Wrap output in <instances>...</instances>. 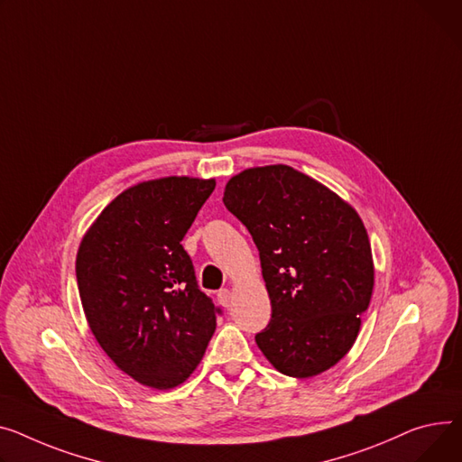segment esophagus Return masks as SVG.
Instances as JSON below:
<instances>
[{
    "label": "esophagus",
    "mask_w": 462,
    "mask_h": 462,
    "mask_svg": "<svg viewBox=\"0 0 462 462\" xmlns=\"http://www.w3.org/2000/svg\"><path fill=\"white\" fill-rule=\"evenodd\" d=\"M217 299H219V304L225 306V309H228L230 302H232V291L230 290H221L217 293Z\"/></svg>",
    "instance_id": "esophagus-1"
}]
</instances>
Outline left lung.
I'll list each match as a JSON object with an SVG mask.
<instances>
[{
  "label": "left lung",
  "instance_id": "obj_1",
  "mask_svg": "<svg viewBox=\"0 0 462 462\" xmlns=\"http://www.w3.org/2000/svg\"><path fill=\"white\" fill-rule=\"evenodd\" d=\"M223 202L260 251L271 321L256 344L274 370L319 375L353 347L374 293L372 245L356 209L288 165L245 169Z\"/></svg>",
  "mask_w": 462,
  "mask_h": 462
}]
</instances>
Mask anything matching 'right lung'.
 <instances>
[{"label": "right lung", "instance_id": "obj_1", "mask_svg": "<svg viewBox=\"0 0 462 462\" xmlns=\"http://www.w3.org/2000/svg\"><path fill=\"white\" fill-rule=\"evenodd\" d=\"M215 180L167 176L113 199L85 232L76 279L87 323L118 370L171 390L200 364L219 309L199 290L181 239Z\"/></svg>", "mask_w": 462, "mask_h": 462}]
</instances>
